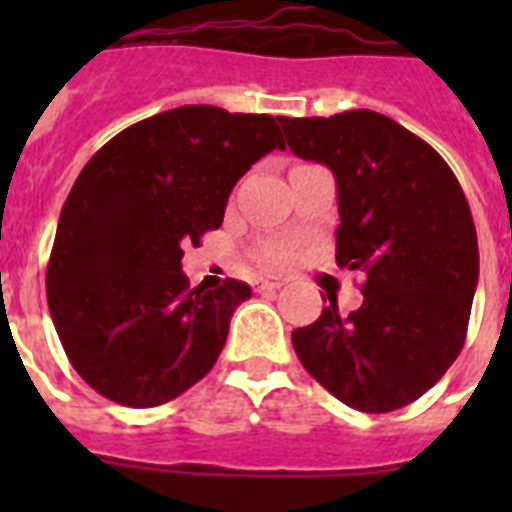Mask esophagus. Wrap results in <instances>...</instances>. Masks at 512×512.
Wrapping results in <instances>:
<instances>
[{
	"label": "esophagus",
	"instance_id": "1",
	"mask_svg": "<svg viewBox=\"0 0 512 512\" xmlns=\"http://www.w3.org/2000/svg\"><path fill=\"white\" fill-rule=\"evenodd\" d=\"M281 287H284V281L279 276H265V279L257 281V292H276Z\"/></svg>",
	"mask_w": 512,
	"mask_h": 512
}]
</instances>
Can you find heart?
Wrapping results in <instances>:
<instances>
[{
	"label": "heart",
	"instance_id": "obj_1",
	"mask_svg": "<svg viewBox=\"0 0 512 512\" xmlns=\"http://www.w3.org/2000/svg\"><path fill=\"white\" fill-rule=\"evenodd\" d=\"M260 260H263V263H268V265H284L289 260V249L279 247V244H276V247H268V249H263Z\"/></svg>",
	"mask_w": 512,
	"mask_h": 512
}]
</instances>
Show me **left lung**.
Wrapping results in <instances>:
<instances>
[{
    "instance_id": "obj_1",
    "label": "left lung",
    "mask_w": 512,
    "mask_h": 512,
    "mask_svg": "<svg viewBox=\"0 0 512 512\" xmlns=\"http://www.w3.org/2000/svg\"><path fill=\"white\" fill-rule=\"evenodd\" d=\"M300 159L337 180V265L364 271V303L337 300L292 332L297 358L342 404L380 414L412 404L460 356L478 284V239L449 164L377 111L279 116Z\"/></svg>"
}]
</instances>
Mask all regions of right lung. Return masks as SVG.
<instances>
[{
  "label": "right lung",
  "mask_w": 512,
  "mask_h": 512,
  "mask_svg": "<svg viewBox=\"0 0 512 512\" xmlns=\"http://www.w3.org/2000/svg\"><path fill=\"white\" fill-rule=\"evenodd\" d=\"M273 148L268 114L180 106L111 138L76 177L47 265L68 361L122 406L167 404L215 366L249 284H188L183 249L223 225L233 185Z\"/></svg>",
  "instance_id": "obj_1"
}]
</instances>
